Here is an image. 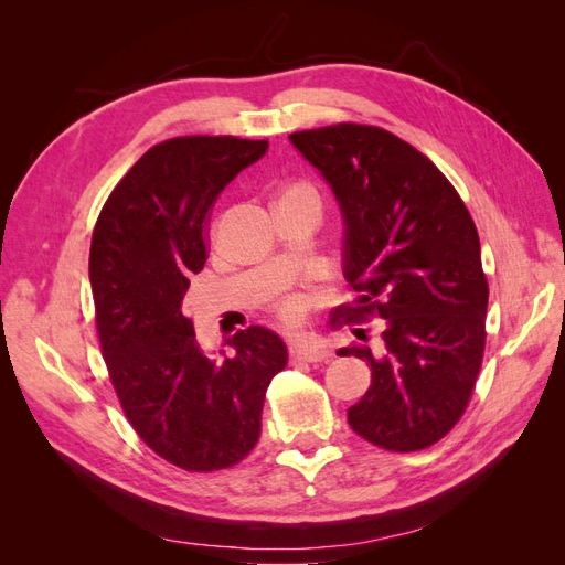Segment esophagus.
I'll list each match as a JSON object with an SVG mask.
<instances>
[{"label": "esophagus", "mask_w": 565, "mask_h": 565, "mask_svg": "<svg viewBox=\"0 0 565 565\" xmlns=\"http://www.w3.org/2000/svg\"><path fill=\"white\" fill-rule=\"evenodd\" d=\"M330 358V351L313 344V341H299V344L289 347V361L292 363H322Z\"/></svg>", "instance_id": "esophagus-1"}]
</instances>
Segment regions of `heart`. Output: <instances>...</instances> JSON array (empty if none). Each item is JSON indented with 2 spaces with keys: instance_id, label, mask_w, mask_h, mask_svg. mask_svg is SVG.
<instances>
[{
  "instance_id": "1",
  "label": "heart",
  "mask_w": 565,
  "mask_h": 565,
  "mask_svg": "<svg viewBox=\"0 0 565 565\" xmlns=\"http://www.w3.org/2000/svg\"><path fill=\"white\" fill-rule=\"evenodd\" d=\"M278 204H306V207H311L320 214L322 200H320L318 188L311 181H292L280 191ZM306 313H309V306H306L301 297H295V295L280 297L270 306L273 320H276L285 330L299 328V324L306 320Z\"/></svg>"
}]
</instances>
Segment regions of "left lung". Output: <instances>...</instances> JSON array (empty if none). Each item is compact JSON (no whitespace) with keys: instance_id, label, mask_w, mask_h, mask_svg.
<instances>
[{"instance_id":"obj_1","label":"left lung","mask_w":565,"mask_h":565,"mask_svg":"<svg viewBox=\"0 0 565 565\" xmlns=\"http://www.w3.org/2000/svg\"><path fill=\"white\" fill-rule=\"evenodd\" d=\"M289 139L344 212V270L361 297L339 306L337 328L384 320L380 353L339 351L372 367L351 429L391 452L429 448L465 415L483 365L488 278L473 218L446 174L382 127L339 122Z\"/></svg>"}]
</instances>
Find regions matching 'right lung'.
Returning a JSON list of instances; mask_svg holds the SVG:
<instances>
[{
	"label": "right lung",
	"mask_w": 565,
	"mask_h": 565,
	"mask_svg": "<svg viewBox=\"0 0 565 565\" xmlns=\"http://www.w3.org/2000/svg\"><path fill=\"white\" fill-rule=\"evenodd\" d=\"M266 150L237 136L167 139L119 179L94 226L89 276L108 377L131 429L183 471L228 469L252 452L268 384L287 363L280 337L256 324L233 334V358L212 361L183 313L218 193Z\"/></svg>",
	"instance_id": "obj_1"
}]
</instances>
